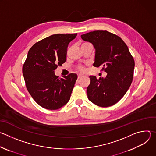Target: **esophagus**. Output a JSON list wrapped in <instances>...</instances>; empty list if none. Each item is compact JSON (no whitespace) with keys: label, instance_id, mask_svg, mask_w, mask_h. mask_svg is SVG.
I'll return each mask as SVG.
<instances>
[{"label":"esophagus","instance_id":"34e87169","mask_svg":"<svg viewBox=\"0 0 156 156\" xmlns=\"http://www.w3.org/2000/svg\"><path fill=\"white\" fill-rule=\"evenodd\" d=\"M84 76L83 75H81V74H79L78 75V79H80V78H83Z\"/></svg>","mask_w":156,"mask_h":156}]
</instances>
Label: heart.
<instances>
[{
  "label": "heart",
  "mask_w": 156,
  "mask_h": 156,
  "mask_svg": "<svg viewBox=\"0 0 156 156\" xmlns=\"http://www.w3.org/2000/svg\"><path fill=\"white\" fill-rule=\"evenodd\" d=\"M84 44H86V43H84ZM79 70H80V71L83 72V71H84V67H83V66H80V67H79Z\"/></svg>",
  "instance_id": "1"
}]
</instances>
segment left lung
<instances>
[{
    "instance_id": "obj_1",
    "label": "left lung",
    "mask_w": 156,
    "mask_h": 156,
    "mask_svg": "<svg viewBox=\"0 0 156 156\" xmlns=\"http://www.w3.org/2000/svg\"><path fill=\"white\" fill-rule=\"evenodd\" d=\"M91 43L95 49L93 66H102L105 78L97 80L90 76L87 98L100 107H109L118 102L126 94L132 80L135 61L124 41L107 31H94L81 36Z\"/></svg>"
}]
</instances>
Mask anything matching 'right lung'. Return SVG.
<instances>
[{"label":"right lung","mask_w":156,"mask_h":156,"mask_svg":"<svg viewBox=\"0 0 156 156\" xmlns=\"http://www.w3.org/2000/svg\"><path fill=\"white\" fill-rule=\"evenodd\" d=\"M77 34H56L37 42L29 50L23 66L28 92L42 107L56 110L67 103L78 76L70 73L59 80L54 71L66 61L69 44Z\"/></svg>","instance_id":"obj_1"}]
</instances>
